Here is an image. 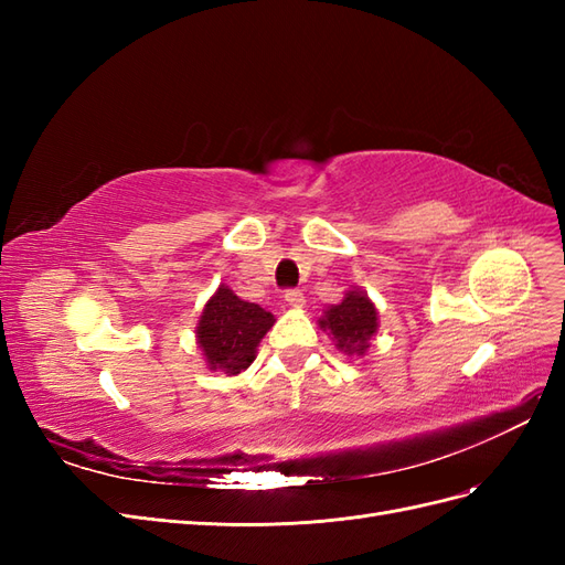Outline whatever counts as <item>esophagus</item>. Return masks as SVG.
<instances>
[{"mask_svg":"<svg viewBox=\"0 0 565 565\" xmlns=\"http://www.w3.org/2000/svg\"><path fill=\"white\" fill-rule=\"evenodd\" d=\"M285 301H287L289 306H303V303H306L301 289H287V292H285Z\"/></svg>","mask_w":565,"mask_h":565,"instance_id":"1","label":"esophagus"}]
</instances>
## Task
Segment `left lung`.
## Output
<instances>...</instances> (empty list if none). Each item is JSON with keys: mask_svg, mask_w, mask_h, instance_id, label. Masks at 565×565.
<instances>
[{"mask_svg": "<svg viewBox=\"0 0 565 565\" xmlns=\"http://www.w3.org/2000/svg\"><path fill=\"white\" fill-rule=\"evenodd\" d=\"M318 324L332 334L339 351L347 355H363L370 349V339L377 334L380 318L363 289H349L339 303L328 306Z\"/></svg>", "mask_w": 565, "mask_h": 565, "instance_id": "left-lung-1", "label": "left lung"}]
</instances>
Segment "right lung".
<instances>
[{"label":"right lung","mask_w":565,"mask_h":565,"mask_svg":"<svg viewBox=\"0 0 565 565\" xmlns=\"http://www.w3.org/2000/svg\"><path fill=\"white\" fill-rule=\"evenodd\" d=\"M273 318L259 303L243 301L233 295V289L221 285L214 297L204 303V311L198 320V344L210 370L226 374H241L247 370L256 347L264 334L273 328Z\"/></svg>","instance_id":"obj_1"}]
</instances>
